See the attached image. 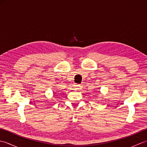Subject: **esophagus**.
Returning a JSON list of instances; mask_svg holds the SVG:
<instances>
[{
	"instance_id": "esophagus-1",
	"label": "esophagus",
	"mask_w": 147,
	"mask_h": 147,
	"mask_svg": "<svg viewBox=\"0 0 147 147\" xmlns=\"http://www.w3.org/2000/svg\"><path fill=\"white\" fill-rule=\"evenodd\" d=\"M74 89L76 90H78L80 88V85H78V84H74Z\"/></svg>"
}]
</instances>
